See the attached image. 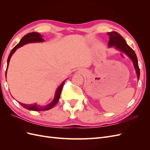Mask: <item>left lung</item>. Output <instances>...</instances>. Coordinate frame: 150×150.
I'll return each instance as SVG.
<instances>
[{
    "label": "left lung",
    "mask_w": 150,
    "mask_h": 150,
    "mask_svg": "<svg viewBox=\"0 0 150 150\" xmlns=\"http://www.w3.org/2000/svg\"><path fill=\"white\" fill-rule=\"evenodd\" d=\"M107 34L110 37V40L108 42V47H114L116 49L118 50L121 52H123L127 56H128L129 59H131L134 65L136 73L137 74L138 80H139L140 72L138 66V59L134 51L127 44L126 40L123 39V38L116 32H110Z\"/></svg>",
    "instance_id": "left-lung-1"
}]
</instances>
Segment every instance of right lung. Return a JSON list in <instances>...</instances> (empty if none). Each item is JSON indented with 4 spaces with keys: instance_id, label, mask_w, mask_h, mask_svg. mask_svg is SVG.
<instances>
[{
    "instance_id": "add662e5",
    "label": "right lung",
    "mask_w": 150,
    "mask_h": 150,
    "mask_svg": "<svg viewBox=\"0 0 150 150\" xmlns=\"http://www.w3.org/2000/svg\"><path fill=\"white\" fill-rule=\"evenodd\" d=\"M43 36L40 35L39 33H29L28 34H26L25 35H24L23 38L21 39V40H20V42L18 43L16 46L13 47L12 51L9 54V56L8 57L7 59V69H6V76L7 75V68L8 67V64H9L10 62V59L12 56V54L16 52V50L22 46H24L25 44H29V43H34V42H44V40L42 38ZM66 79H65L63 82L58 86V88H57L56 93H55V95H54V98L53 99V100L49 104H47V105L45 106H40V105H38L36 103L34 104H24L19 102L21 105L23 106L24 108L27 109V110H32V111H46V110H49L50 109L52 108L54 106H55L56 105V104L57 103L59 99L60 96H61V91L62 89L63 86H64V83L65 82V81Z\"/></svg>"
}]
</instances>
